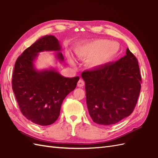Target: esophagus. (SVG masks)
Wrapping results in <instances>:
<instances>
[{
    "instance_id": "obj_1",
    "label": "esophagus",
    "mask_w": 158,
    "mask_h": 158,
    "mask_svg": "<svg viewBox=\"0 0 158 158\" xmlns=\"http://www.w3.org/2000/svg\"><path fill=\"white\" fill-rule=\"evenodd\" d=\"M85 85V82L83 81V80L80 79L78 82H77V86L79 87V88H81V87H83V85Z\"/></svg>"
}]
</instances>
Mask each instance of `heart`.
Wrapping results in <instances>:
<instances>
[{"instance_id":"heart-1","label":"heart","mask_w":158,"mask_h":158,"mask_svg":"<svg viewBox=\"0 0 158 158\" xmlns=\"http://www.w3.org/2000/svg\"><path fill=\"white\" fill-rule=\"evenodd\" d=\"M119 49V44L105 39H93L79 42L74 51L79 59L85 61L88 69L95 70L105 66L116 56ZM70 64H74L71 56L69 57Z\"/></svg>"}]
</instances>
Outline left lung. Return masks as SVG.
<instances>
[{
    "label": "left lung",
    "mask_w": 158,
    "mask_h": 158,
    "mask_svg": "<svg viewBox=\"0 0 158 158\" xmlns=\"http://www.w3.org/2000/svg\"><path fill=\"white\" fill-rule=\"evenodd\" d=\"M85 81L86 103L94 122L115 124L133 112L140 91L139 66L127 48L126 55L115 62L81 73Z\"/></svg>",
    "instance_id": "obj_1"
}]
</instances>
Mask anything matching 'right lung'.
Here are the masks:
<instances>
[{"label":"right lung","instance_id":"obj_1","mask_svg":"<svg viewBox=\"0 0 158 158\" xmlns=\"http://www.w3.org/2000/svg\"><path fill=\"white\" fill-rule=\"evenodd\" d=\"M59 41L53 35L39 39L17 59L12 88L22 114L39 126L54 123L60 115L65 97L73 91L79 77L66 78L54 68L37 70L35 62L39 53L57 52L56 59L64 62Z\"/></svg>","mask_w":158,"mask_h":158}]
</instances>
